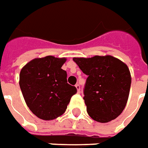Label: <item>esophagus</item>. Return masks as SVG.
I'll return each mask as SVG.
<instances>
[{
  "instance_id": "1",
  "label": "esophagus",
  "mask_w": 148,
  "mask_h": 148,
  "mask_svg": "<svg viewBox=\"0 0 148 148\" xmlns=\"http://www.w3.org/2000/svg\"><path fill=\"white\" fill-rule=\"evenodd\" d=\"M76 89H77V92H78V93H80V86L79 84H76Z\"/></svg>"
}]
</instances>
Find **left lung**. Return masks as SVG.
Masks as SVG:
<instances>
[{"label": "left lung", "instance_id": "8db88e82", "mask_svg": "<svg viewBox=\"0 0 148 148\" xmlns=\"http://www.w3.org/2000/svg\"><path fill=\"white\" fill-rule=\"evenodd\" d=\"M73 61L88 76L84 100L88 115L99 123L119 117L127 105L131 84L127 64L111 56L73 58Z\"/></svg>", "mask_w": 148, "mask_h": 148}]
</instances>
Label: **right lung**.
<instances>
[{
	"instance_id": "right-lung-1",
	"label": "right lung",
	"mask_w": 148,
	"mask_h": 148,
	"mask_svg": "<svg viewBox=\"0 0 148 148\" xmlns=\"http://www.w3.org/2000/svg\"><path fill=\"white\" fill-rule=\"evenodd\" d=\"M65 58L48 56L34 59L20 72L19 85L27 106L43 120H52L64 114L77 89L67 81L61 67Z\"/></svg>"
}]
</instances>
